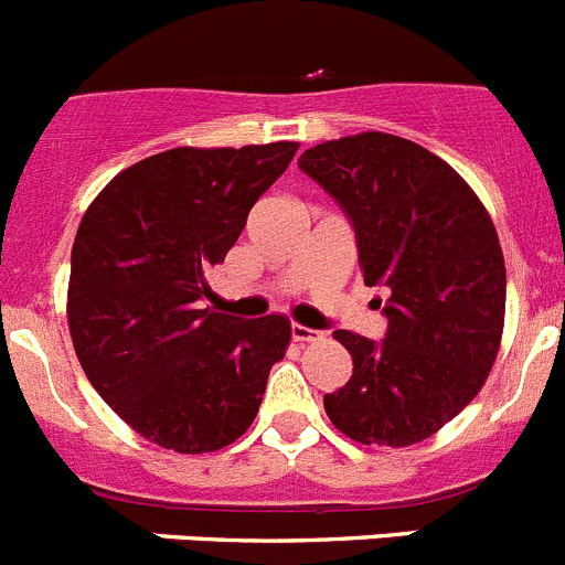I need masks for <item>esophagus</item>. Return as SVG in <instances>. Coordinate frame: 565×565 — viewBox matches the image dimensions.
<instances>
[{
	"instance_id": "1",
	"label": "esophagus",
	"mask_w": 565,
	"mask_h": 565,
	"mask_svg": "<svg viewBox=\"0 0 565 565\" xmlns=\"http://www.w3.org/2000/svg\"><path fill=\"white\" fill-rule=\"evenodd\" d=\"M291 335H294V341H316V338H319L321 332L313 330V327L291 324Z\"/></svg>"
}]
</instances>
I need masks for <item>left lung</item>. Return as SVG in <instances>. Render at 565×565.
<instances>
[{"label":"left lung","instance_id":"8db88e82","mask_svg":"<svg viewBox=\"0 0 565 565\" xmlns=\"http://www.w3.org/2000/svg\"><path fill=\"white\" fill-rule=\"evenodd\" d=\"M349 216L366 286L388 291L383 341L335 330L352 377L324 394L330 422L366 447H411L486 383L504 327V257L469 182L429 149L360 132L299 158Z\"/></svg>","mask_w":565,"mask_h":565}]
</instances>
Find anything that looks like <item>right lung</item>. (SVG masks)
I'll return each mask as SVG.
<instances>
[{
	"mask_svg": "<svg viewBox=\"0 0 565 565\" xmlns=\"http://www.w3.org/2000/svg\"><path fill=\"white\" fill-rule=\"evenodd\" d=\"M299 143L177 147L113 177L79 222L68 330L85 377L136 433L182 455L230 447L255 422L291 321L202 308L252 205Z\"/></svg>",
	"mask_w": 565,
	"mask_h": 565,
	"instance_id": "1",
	"label": "right lung"
}]
</instances>
